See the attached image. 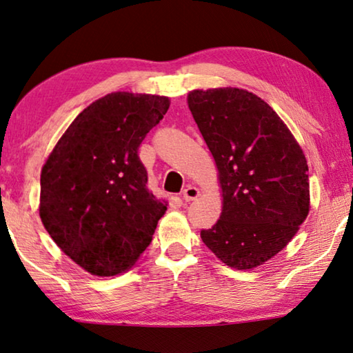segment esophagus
I'll return each instance as SVG.
<instances>
[{"instance_id":"esophagus-1","label":"esophagus","mask_w":353,"mask_h":353,"mask_svg":"<svg viewBox=\"0 0 353 353\" xmlns=\"http://www.w3.org/2000/svg\"><path fill=\"white\" fill-rule=\"evenodd\" d=\"M181 196L184 201H192V200H196L200 196V190L196 189L195 186H188L186 189L183 190L181 192Z\"/></svg>"}]
</instances>
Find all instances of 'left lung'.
Wrapping results in <instances>:
<instances>
[{"label":"left lung","mask_w":353,"mask_h":353,"mask_svg":"<svg viewBox=\"0 0 353 353\" xmlns=\"http://www.w3.org/2000/svg\"><path fill=\"white\" fill-rule=\"evenodd\" d=\"M190 113L219 170L221 214L201 240L228 267L252 270L292 242L310 211L299 142L270 105L242 88L194 90Z\"/></svg>","instance_id":"1"}]
</instances>
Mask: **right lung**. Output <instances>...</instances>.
<instances>
[{
    "instance_id": "1",
    "label": "right lung",
    "mask_w": 353,
    "mask_h": 353,
    "mask_svg": "<svg viewBox=\"0 0 353 353\" xmlns=\"http://www.w3.org/2000/svg\"><path fill=\"white\" fill-rule=\"evenodd\" d=\"M169 107L167 96L110 92L71 122L43 164L41 223L90 274L132 268L167 211L148 192L138 148Z\"/></svg>"
}]
</instances>
